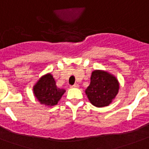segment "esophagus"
Here are the masks:
<instances>
[{
  "mask_svg": "<svg viewBox=\"0 0 149 149\" xmlns=\"http://www.w3.org/2000/svg\"><path fill=\"white\" fill-rule=\"evenodd\" d=\"M71 87H72V88H78V87H79V85L77 84H75L74 85L71 86Z\"/></svg>",
  "mask_w": 149,
  "mask_h": 149,
  "instance_id": "esophagus-1",
  "label": "esophagus"
}]
</instances>
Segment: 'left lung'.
<instances>
[{
	"instance_id": "obj_1",
	"label": "left lung",
	"mask_w": 149,
	"mask_h": 149,
	"mask_svg": "<svg viewBox=\"0 0 149 149\" xmlns=\"http://www.w3.org/2000/svg\"><path fill=\"white\" fill-rule=\"evenodd\" d=\"M118 91L119 83L114 76L104 70H94L85 93L93 106L104 107L111 104Z\"/></svg>"
}]
</instances>
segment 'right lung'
<instances>
[{
    "label": "right lung",
    "mask_w": 149,
    "mask_h": 149,
    "mask_svg": "<svg viewBox=\"0 0 149 149\" xmlns=\"http://www.w3.org/2000/svg\"><path fill=\"white\" fill-rule=\"evenodd\" d=\"M65 92L64 89L57 87L51 73L42 76L33 87V93L36 99L40 104L49 107L58 104Z\"/></svg>",
    "instance_id": "1"
}]
</instances>
